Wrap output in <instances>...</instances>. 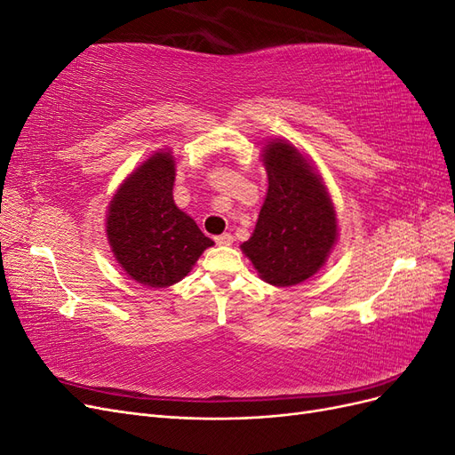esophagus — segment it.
Returning <instances> with one entry per match:
<instances>
[{"instance_id": "esophagus-1", "label": "esophagus", "mask_w": 455, "mask_h": 455, "mask_svg": "<svg viewBox=\"0 0 455 455\" xmlns=\"http://www.w3.org/2000/svg\"><path fill=\"white\" fill-rule=\"evenodd\" d=\"M214 241L220 246H229V244H233V235L231 233H222V235H218Z\"/></svg>"}]
</instances>
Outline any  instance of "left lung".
<instances>
[{
    "instance_id": "8db88e82",
    "label": "left lung",
    "mask_w": 455,
    "mask_h": 455,
    "mask_svg": "<svg viewBox=\"0 0 455 455\" xmlns=\"http://www.w3.org/2000/svg\"><path fill=\"white\" fill-rule=\"evenodd\" d=\"M264 163L267 196L252 237L241 249L266 283L292 286L319 271L334 246V204L321 178L292 144L269 142Z\"/></svg>"
}]
</instances>
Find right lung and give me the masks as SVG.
Wrapping results in <instances>:
<instances>
[{
	"label": "right lung",
	"instance_id": "right-lung-1",
	"mask_svg": "<svg viewBox=\"0 0 455 455\" xmlns=\"http://www.w3.org/2000/svg\"><path fill=\"white\" fill-rule=\"evenodd\" d=\"M174 161L157 151L121 184L108 211V241L131 279L151 288L184 279L214 243L174 204Z\"/></svg>",
	"mask_w": 455,
	"mask_h": 455
}]
</instances>
